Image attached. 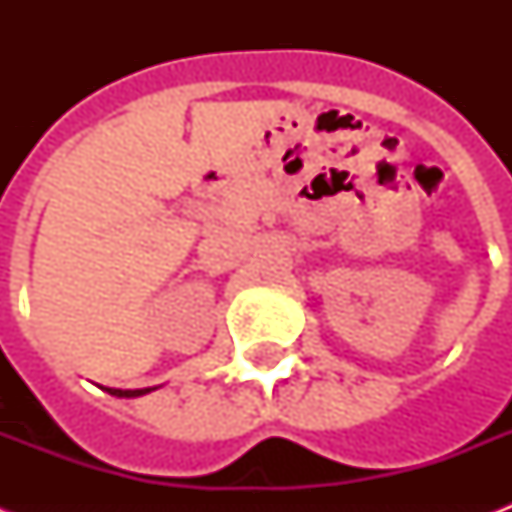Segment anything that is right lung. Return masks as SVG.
<instances>
[{
    "instance_id": "1",
    "label": "right lung",
    "mask_w": 512,
    "mask_h": 512,
    "mask_svg": "<svg viewBox=\"0 0 512 512\" xmlns=\"http://www.w3.org/2000/svg\"><path fill=\"white\" fill-rule=\"evenodd\" d=\"M108 393H111V396H119V398H135V396H143V393H148V388H143V390H119V388H108Z\"/></svg>"
}]
</instances>
